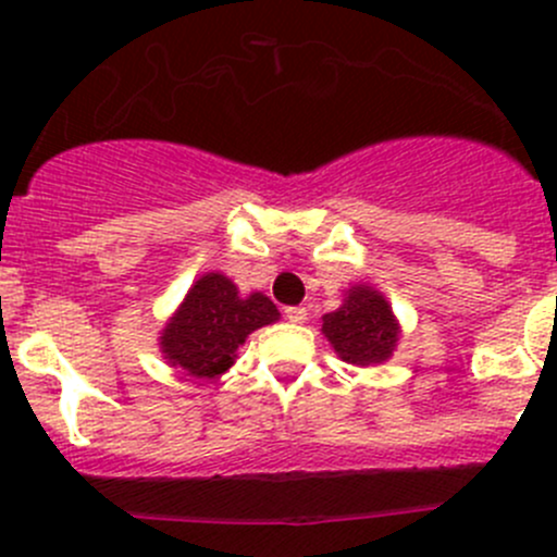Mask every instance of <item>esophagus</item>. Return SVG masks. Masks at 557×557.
Listing matches in <instances>:
<instances>
[{"instance_id": "obj_1", "label": "esophagus", "mask_w": 557, "mask_h": 557, "mask_svg": "<svg viewBox=\"0 0 557 557\" xmlns=\"http://www.w3.org/2000/svg\"><path fill=\"white\" fill-rule=\"evenodd\" d=\"M307 307H288L285 309V318L290 320V323H307Z\"/></svg>"}]
</instances>
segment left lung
<instances>
[{
  "label": "left lung",
  "mask_w": 557,
  "mask_h": 557,
  "mask_svg": "<svg viewBox=\"0 0 557 557\" xmlns=\"http://www.w3.org/2000/svg\"><path fill=\"white\" fill-rule=\"evenodd\" d=\"M323 333L344 362L379 366L389 360L400 338V325L389 301L371 285L347 290L342 307L323 318Z\"/></svg>",
  "instance_id": "obj_1"
}]
</instances>
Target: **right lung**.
<instances>
[{"label":"right lung","instance_id":"add662e5","mask_svg":"<svg viewBox=\"0 0 557 557\" xmlns=\"http://www.w3.org/2000/svg\"><path fill=\"white\" fill-rule=\"evenodd\" d=\"M274 320L280 312L267 296H243L230 277L208 272L168 320L160 349L173 368L189 376L215 379L230 371L239 344Z\"/></svg>","mask_w":557,"mask_h":557}]
</instances>
